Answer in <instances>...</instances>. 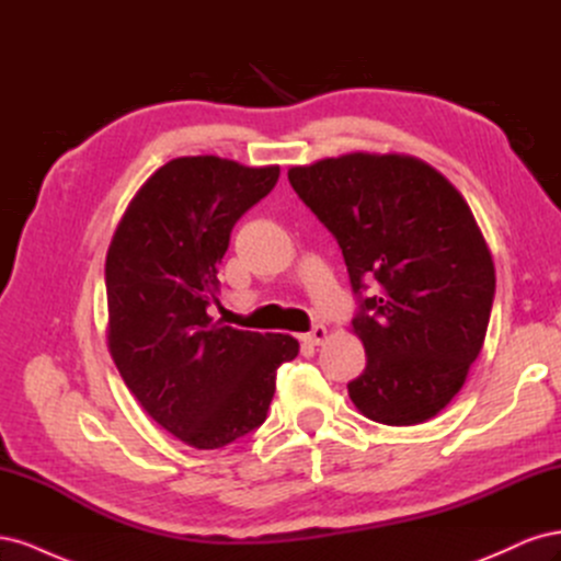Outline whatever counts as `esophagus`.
<instances>
[{"label":"esophagus","mask_w":561,"mask_h":561,"mask_svg":"<svg viewBox=\"0 0 561 561\" xmlns=\"http://www.w3.org/2000/svg\"><path fill=\"white\" fill-rule=\"evenodd\" d=\"M325 339H328V330L322 325H316L311 332L301 334V342L309 344V346H320L322 342H325Z\"/></svg>","instance_id":"esophagus-1"}]
</instances>
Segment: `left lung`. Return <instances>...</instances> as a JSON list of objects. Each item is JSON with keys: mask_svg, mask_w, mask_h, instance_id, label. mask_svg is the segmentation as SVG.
<instances>
[{"mask_svg": "<svg viewBox=\"0 0 561 561\" xmlns=\"http://www.w3.org/2000/svg\"><path fill=\"white\" fill-rule=\"evenodd\" d=\"M344 254L367 365L348 383L386 426L428 421L461 390L496 293L482 231L435 168L400 154H346L287 173ZM376 287L369 296L368 285Z\"/></svg>", "mask_w": 561, "mask_h": 561, "instance_id": "obj_1", "label": "left lung"}]
</instances>
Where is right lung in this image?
Segmentation results:
<instances>
[{
    "mask_svg": "<svg viewBox=\"0 0 561 561\" xmlns=\"http://www.w3.org/2000/svg\"><path fill=\"white\" fill-rule=\"evenodd\" d=\"M278 165L173 159L135 194L105 262L110 353L147 414L196 449L260 428L290 334L243 332L213 318L217 264L239 219L274 190Z\"/></svg>",
    "mask_w": 561,
    "mask_h": 561,
    "instance_id": "1",
    "label": "right lung"
}]
</instances>
